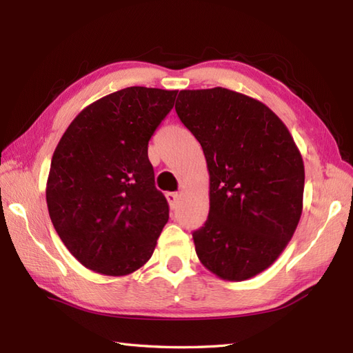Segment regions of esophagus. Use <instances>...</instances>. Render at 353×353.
<instances>
[{"label":"esophagus","mask_w":353,"mask_h":353,"mask_svg":"<svg viewBox=\"0 0 353 353\" xmlns=\"http://www.w3.org/2000/svg\"><path fill=\"white\" fill-rule=\"evenodd\" d=\"M165 197H167L168 205H170L171 209H174L177 206V203H179V194L177 192H168Z\"/></svg>","instance_id":"34e87169"}]
</instances>
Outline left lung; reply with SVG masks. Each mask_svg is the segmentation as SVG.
<instances>
[{"label":"left lung","instance_id":"1","mask_svg":"<svg viewBox=\"0 0 353 353\" xmlns=\"http://www.w3.org/2000/svg\"><path fill=\"white\" fill-rule=\"evenodd\" d=\"M176 112L206 157L209 215L192 234L201 264L245 281L281 256L301 220L305 167L287 125L249 95L183 89Z\"/></svg>","mask_w":353,"mask_h":353}]
</instances>
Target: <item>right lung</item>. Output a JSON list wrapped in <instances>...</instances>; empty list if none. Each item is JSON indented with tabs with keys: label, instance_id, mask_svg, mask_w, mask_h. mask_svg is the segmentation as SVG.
Masks as SVG:
<instances>
[{
	"label": "right lung",
	"instance_id": "add662e5",
	"mask_svg": "<svg viewBox=\"0 0 353 353\" xmlns=\"http://www.w3.org/2000/svg\"><path fill=\"white\" fill-rule=\"evenodd\" d=\"M177 91L130 86L89 104L59 141L47 181L52 226L81 265L127 276L152 258L168 221L148 141Z\"/></svg>",
	"mask_w": 353,
	"mask_h": 353
}]
</instances>
